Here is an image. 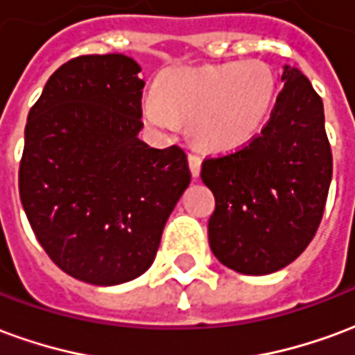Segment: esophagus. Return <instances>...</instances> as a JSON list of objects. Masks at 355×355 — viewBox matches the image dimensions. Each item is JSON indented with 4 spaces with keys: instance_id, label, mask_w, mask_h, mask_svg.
Listing matches in <instances>:
<instances>
[{
    "instance_id": "34e87169",
    "label": "esophagus",
    "mask_w": 355,
    "mask_h": 355,
    "mask_svg": "<svg viewBox=\"0 0 355 355\" xmlns=\"http://www.w3.org/2000/svg\"><path fill=\"white\" fill-rule=\"evenodd\" d=\"M188 163H190V171H192L193 178L200 177L201 155L200 154H190V155H188Z\"/></svg>"
}]
</instances>
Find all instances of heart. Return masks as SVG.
Segmentation results:
<instances>
[{
    "label": "heart",
    "instance_id": "heart-1",
    "mask_svg": "<svg viewBox=\"0 0 355 355\" xmlns=\"http://www.w3.org/2000/svg\"><path fill=\"white\" fill-rule=\"evenodd\" d=\"M274 94V73L261 60L182 68L163 78L157 94H148L144 114L162 129L192 119L201 146L232 150L259 132Z\"/></svg>",
    "mask_w": 355,
    "mask_h": 355
}]
</instances>
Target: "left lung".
I'll return each instance as SVG.
<instances>
[{
  "label": "left lung",
  "mask_w": 355,
  "mask_h": 355,
  "mask_svg": "<svg viewBox=\"0 0 355 355\" xmlns=\"http://www.w3.org/2000/svg\"><path fill=\"white\" fill-rule=\"evenodd\" d=\"M282 81L261 135L201 165V180L215 196L209 245L239 274H272L304 251L333 177L321 96L295 66H285Z\"/></svg>",
  "instance_id": "obj_1"
}]
</instances>
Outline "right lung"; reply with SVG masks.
<instances>
[{
    "mask_svg": "<svg viewBox=\"0 0 355 355\" xmlns=\"http://www.w3.org/2000/svg\"><path fill=\"white\" fill-rule=\"evenodd\" d=\"M140 66L81 55L53 73L28 114L19 192L35 238L62 272L93 285L144 274L190 184L186 152L152 148Z\"/></svg>",
    "mask_w": 355,
    "mask_h": 355,
    "instance_id": "obj_1",
    "label": "right lung"
}]
</instances>
